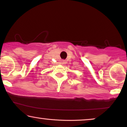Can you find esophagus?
<instances>
[{"label": "esophagus", "mask_w": 127, "mask_h": 127, "mask_svg": "<svg viewBox=\"0 0 127 127\" xmlns=\"http://www.w3.org/2000/svg\"><path fill=\"white\" fill-rule=\"evenodd\" d=\"M65 61H62V64H64L65 63Z\"/></svg>", "instance_id": "obj_1"}]
</instances>
